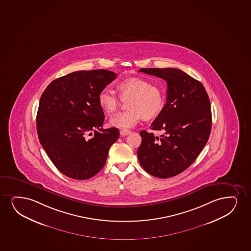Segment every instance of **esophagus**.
I'll return each instance as SVG.
<instances>
[{
	"label": "esophagus",
	"instance_id": "34e87169",
	"mask_svg": "<svg viewBox=\"0 0 251 251\" xmlns=\"http://www.w3.org/2000/svg\"><path fill=\"white\" fill-rule=\"evenodd\" d=\"M120 132H121V135L122 137H126V136L130 133V130H121Z\"/></svg>",
	"mask_w": 251,
	"mask_h": 251
}]
</instances>
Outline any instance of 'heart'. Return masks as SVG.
I'll use <instances>...</instances> for the list:
<instances>
[{
    "label": "heart",
    "instance_id": "1",
    "mask_svg": "<svg viewBox=\"0 0 251 251\" xmlns=\"http://www.w3.org/2000/svg\"><path fill=\"white\" fill-rule=\"evenodd\" d=\"M120 96L127 101V111L112 116L109 124L120 129H130L142 119L150 120L160 114L165 107V96L161 86L150 84L141 77H130L118 83ZM99 106L105 114H112L117 110L120 98L113 91L104 88L98 96Z\"/></svg>",
    "mask_w": 251,
    "mask_h": 251
}]
</instances>
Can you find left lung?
Segmentation results:
<instances>
[{
	"mask_svg": "<svg viewBox=\"0 0 251 251\" xmlns=\"http://www.w3.org/2000/svg\"><path fill=\"white\" fill-rule=\"evenodd\" d=\"M139 72L165 79L167 98L151 124V130L163 134L142 130L137 157L150 175L172 177L188 168L208 142L212 122L209 97L203 85L182 70L149 68Z\"/></svg>",
	"mask_w": 251,
	"mask_h": 251,
	"instance_id": "left-lung-1",
	"label": "left lung"
}]
</instances>
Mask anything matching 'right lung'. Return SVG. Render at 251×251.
<instances>
[{
    "mask_svg": "<svg viewBox=\"0 0 251 251\" xmlns=\"http://www.w3.org/2000/svg\"><path fill=\"white\" fill-rule=\"evenodd\" d=\"M116 74L81 70L51 81L40 100L36 128L40 143L57 170L68 177L86 180L104 166L117 128L102 129L104 114L98 96Z\"/></svg>",
    "mask_w": 251,
    "mask_h": 251,
    "instance_id": "right-lung-1",
    "label": "right lung"
}]
</instances>
